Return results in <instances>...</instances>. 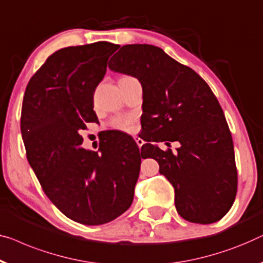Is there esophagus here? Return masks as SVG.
<instances>
[{
	"label": "esophagus",
	"mask_w": 263,
	"mask_h": 263,
	"mask_svg": "<svg viewBox=\"0 0 263 263\" xmlns=\"http://www.w3.org/2000/svg\"><path fill=\"white\" fill-rule=\"evenodd\" d=\"M135 142L138 143V146H139V148H141V146H142L143 144V140L142 139H140V138H138V136H135Z\"/></svg>",
	"instance_id": "1"
}]
</instances>
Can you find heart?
Instances as JSON below:
<instances>
[{
	"mask_svg": "<svg viewBox=\"0 0 263 263\" xmlns=\"http://www.w3.org/2000/svg\"><path fill=\"white\" fill-rule=\"evenodd\" d=\"M112 127L117 130L122 132H133L134 130V120L130 116L119 117L112 121Z\"/></svg>",
	"mask_w": 263,
	"mask_h": 263,
	"instance_id": "1",
	"label": "heart"
}]
</instances>
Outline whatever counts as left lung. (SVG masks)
Segmentation results:
<instances>
[{"label": "left lung", "instance_id": "1", "mask_svg": "<svg viewBox=\"0 0 263 263\" xmlns=\"http://www.w3.org/2000/svg\"><path fill=\"white\" fill-rule=\"evenodd\" d=\"M114 72L138 78L143 92L141 155L159 162L174 187L178 214L192 223L223 218L237 192L234 143L226 116L206 82L153 45H125L110 59ZM178 140L177 153L151 142Z\"/></svg>", "mask_w": 263, "mask_h": 263}]
</instances>
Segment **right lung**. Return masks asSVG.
I'll list each match as a JSON object with an SVG mask.
<instances>
[{
    "instance_id": "obj_1",
    "label": "right lung",
    "mask_w": 263,
    "mask_h": 263,
    "mask_svg": "<svg viewBox=\"0 0 263 263\" xmlns=\"http://www.w3.org/2000/svg\"><path fill=\"white\" fill-rule=\"evenodd\" d=\"M120 46L100 43L49 55L26 87L21 134L30 167L49 200L85 226L111 222L134 199L142 155L134 140H102L98 152L82 147V130L98 122L93 93L106 62Z\"/></svg>"
}]
</instances>
